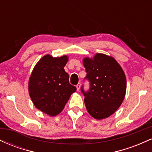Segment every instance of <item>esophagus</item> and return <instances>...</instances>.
<instances>
[{"label":"esophagus","instance_id":"34e87169","mask_svg":"<svg viewBox=\"0 0 152 152\" xmlns=\"http://www.w3.org/2000/svg\"><path fill=\"white\" fill-rule=\"evenodd\" d=\"M80 87H81V83H78L77 85H76V89H77V91L80 90Z\"/></svg>","mask_w":152,"mask_h":152}]
</instances>
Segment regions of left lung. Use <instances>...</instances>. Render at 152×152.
Segmentation results:
<instances>
[{
    "label": "left lung",
    "mask_w": 152,
    "mask_h": 152,
    "mask_svg": "<svg viewBox=\"0 0 152 152\" xmlns=\"http://www.w3.org/2000/svg\"><path fill=\"white\" fill-rule=\"evenodd\" d=\"M86 69L85 79L90 82L88 91L81 89L84 95L86 109L96 119L112 115L123 102L126 90V79L123 69L111 56L96 53L93 58L83 60Z\"/></svg>",
    "instance_id": "left-lung-1"
}]
</instances>
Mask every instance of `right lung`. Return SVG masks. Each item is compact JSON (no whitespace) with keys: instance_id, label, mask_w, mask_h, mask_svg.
<instances>
[{"instance_id":"obj_1","label":"right lung","mask_w":152,"mask_h":152,"mask_svg":"<svg viewBox=\"0 0 152 152\" xmlns=\"http://www.w3.org/2000/svg\"><path fill=\"white\" fill-rule=\"evenodd\" d=\"M68 60L67 56L53 58L47 54L38 61L29 78L28 92L34 106L50 116L60 114L76 91L64 69Z\"/></svg>"}]
</instances>
